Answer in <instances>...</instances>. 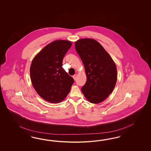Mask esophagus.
Masks as SVG:
<instances>
[{
    "instance_id": "esophagus-1",
    "label": "esophagus",
    "mask_w": 151,
    "mask_h": 151,
    "mask_svg": "<svg viewBox=\"0 0 151 151\" xmlns=\"http://www.w3.org/2000/svg\"><path fill=\"white\" fill-rule=\"evenodd\" d=\"M73 79L75 80L76 79V78H77V75H76V74H75L74 75H73Z\"/></svg>"
}]
</instances>
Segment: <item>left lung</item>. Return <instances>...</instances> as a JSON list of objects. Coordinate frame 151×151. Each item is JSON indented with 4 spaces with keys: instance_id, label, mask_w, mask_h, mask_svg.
Wrapping results in <instances>:
<instances>
[{
    "instance_id": "1",
    "label": "left lung",
    "mask_w": 151,
    "mask_h": 151,
    "mask_svg": "<svg viewBox=\"0 0 151 151\" xmlns=\"http://www.w3.org/2000/svg\"><path fill=\"white\" fill-rule=\"evenodd\" d=\"M75 45L87 76L86 82L81 88L82 93L90 102L100 103L114 89L117 78L116 64L94 39H82L76 41Z\"/></svg>"
}]
</instances>
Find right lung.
I'll return each mask as SVG.
<instances>
[{
	"mask_svg": "<svg viewBox=\"0 0 151 151\" xmlns=\"http://www.w3.org/2000/svg\"><path fill=\"white\" fill-rule=\"evenodd\" d=\"M72 45L67 40H56L46 46L32 60L30 74L39 95L51 103L64 100L74 80L63 68V60Z\"/></svg>",
	"mask_w": 151,
	"mask_h": 151,
	"instance_id": "add662e5",
	"label": "right lung"
}]
</instances>
